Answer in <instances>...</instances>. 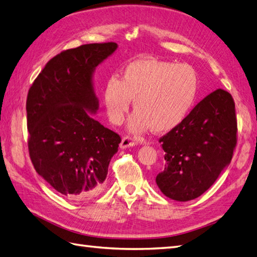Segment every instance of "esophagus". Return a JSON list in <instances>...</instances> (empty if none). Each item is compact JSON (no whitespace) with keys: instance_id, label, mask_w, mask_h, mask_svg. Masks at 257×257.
<instances>
[{"instance_id":"1","label":"esophagus","mask_w":257,"mask_h":257,"mask_svg":"<svg viewBox=\"0 0 257 257\" xmlns=\"http://www.w3.org/2000/svg\"><path fill=\"white\" fill-rule=\"evenodd\" d=\"M138 144L137 140H134L133 138L130 137H122L121 143H120V148L121 149H127L129 147H134Z\"/></svg>"}]
</instances>
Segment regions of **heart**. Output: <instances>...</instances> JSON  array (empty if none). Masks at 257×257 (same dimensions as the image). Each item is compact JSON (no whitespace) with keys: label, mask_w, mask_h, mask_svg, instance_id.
<instances>
[{"label":"heart","mask_w":257,"mask_h":257,"mask_svg":"<svg viewBox=\"0 0 257 257\" xmlns=\"http://www.w3.org/2000/svg\"><path fill=\"white\" fill-rule=\"evenodd\" d=\"M198 90L199 76L191 65L140 58L124 67L121 80L117 76L107 79L102 100L112 123L122 122L134 100L129 132L143 134L152 128L166 134L187 118Z\"/></svg>","instance_id":"heart-1"}]
</instances>
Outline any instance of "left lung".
I'll return each instance as SVG.
<instances>
[{"label": "left lung", "instance_id": "8db88e82", "mask_svg": "<svg viewBox=\"0 0 257 257\" xmlns=\"http://www.w3.org/2000/svg\"><path fill=\"white\" fill-rule=\"evenodd\" d=\"M236 132L231 94L223 89L211 92L159 140L166 154L165 167L156 178L158 188L180 202L203 194L230 165Z\"/></svg>", "mask_w": 257, "mask_h": 257}]
</instances>
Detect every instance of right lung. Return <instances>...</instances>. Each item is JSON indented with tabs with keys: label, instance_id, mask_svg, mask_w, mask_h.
Returning a JSON list of instances; mask_svg holds the SVG:
<instances>
[{
	"label": "right lung",
	"instance_id": "obj_1",
	"mask_svg": "<svg viewBox=\"0 0 257 257\" xmlns=\"http://www.w3.org/2000/svg\"><path fill=\"white\" fill-rule=\"evenodd\" d=\"M117 48L116 43H96L62 52L46 64L27 95L33 166L69 200H91L101 192L121 141L92 118L99 108L95 70Z\"/></svg>",
	"mask_w": 257,
	"mask_h": 257
}]
</instances>
